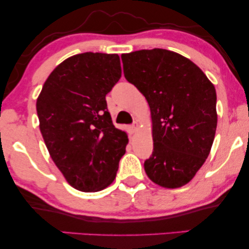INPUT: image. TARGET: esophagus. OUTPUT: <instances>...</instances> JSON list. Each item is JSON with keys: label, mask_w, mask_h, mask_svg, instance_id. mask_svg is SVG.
Wrapping results in <instances>:
<instances>
[{"label": "esophagus", "mask_w": 249, "mask_h": 249, "mask_svg": "<svg viewBox=\"0 0 249 249\" xmlns=\"http://www.w3.org/2000/svg\"><path fill=\"white\" fill-rule=\"evenodd\" d=\"M137 129H138V124H137V122H135V124H132L130 125V131L132 132V134H134V132H136V130H137Z\"/></svg>", "instance_id": "1"}]
</instances>
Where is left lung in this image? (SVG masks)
I'll use <instances>...</instances> for the list:
<instances>
[{"label": "left lung", "instance_id": "1", "mask_svg": "<svg viewBox=\"0 0 249 249\" xmlns=\"http://www.w3.org/2000/svg\"><path fill=\"white\" fill-rule=\"evenodd\" d=\"M124 73L149 105L152 156L145 172L156 185L179 188L209 156L215 136L216 91L189 59L163 49L122 54Z\"/></svg>", "mask_w": 249, "mask_h": 249}]
</instances>
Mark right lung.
<instances>
[{"mask_svg":"<svg viewBox=\"0 0 249 249\" xmlns=\"http://www.w3.org/2000/svg\"><path fill=\"white\" fill-rule=\"evenodd\" d=\"M120 77L118 54H77L51 72L37 98L39 129L51 158L80 192L110 186L125 153L128 135L112 124L105 100Z\"/></svg>","mask_w":249,"mask_h":249,"instance_id":"add662e5","label":"right lung"}]
</instances>
